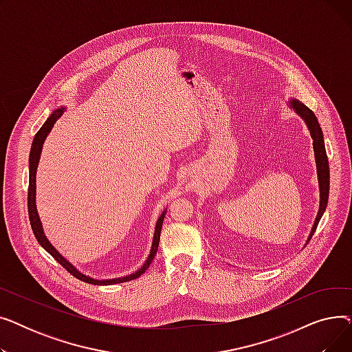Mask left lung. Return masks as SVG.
Instances as JSON below:
<instances>
[{"instance_id": "left-lung-1", "label": "left lung", "mask_w": 352, "mask_h": 352, "mask_svg": "<svg viewBox=\"0 0 352 352\" xmlns=\"http://www.w3.org/2000/svg\"><path fill=\"white\" fill-rule=\"evenodd\" d=\"M288 107L295 111V114H298L304 122L308 126V131L311 134L312 141V148H314V155H316V164H317V175H318V187H320V208L316 217V221H314V226L311 228V232L307 238L305 245L308 244L309 239L312 238L314 232H316L320 219L327 208L328 204V194H329V165H328V158H327V151H325V144H324V135H322V129L318 124V120L316 114L304 105L301 101L291 98L288 101ZM304 245V247H305Z\"/></svg>"}]
</instances>
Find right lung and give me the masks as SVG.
<instances>
[{"mask_svg": "<svg viewBox=\"0 0 352 352\" xmlns=\"http://www.w3.org/2000/svg\"><path fill=\"white\" fill-rule=\"evenodd\" d=\"M65 107H60L57 109L52 111V114L47 118V121L44 122V125L40 128V131L35 134L32 145H31V153H30V186H28V215H30V223H31V228L32 232L36 238V241L40 243V245L50 254L52 255L57 263H60L71 275L76 276V278L88 283V284H94V285H111V284H120V283H125V281H131L138 278L140 275H142L145 272V270L150 267V264L153 263L154 256L157 254L158 250V244H160V234H161V228H162V223H164V217L166 212V208L161 212V215L158 217L157 223H155V230H154V236H153V244H151V250L150 254H148L145 263L141 265L140 270H137L135 272L121 276V278H109V280H97V278H91L89 275H85L82 272H80L76 267H74L68 260L54 248V245L48 241V238L44 234L43 230V224L41 219L38 215V211H36V204H35V191H36V186H35V178H36V168H38V162H40V157H41V151H43V145L45 138L48 137L50 131L52 129L54 124L57 122V120L64 114Z\"/></svg>", "mask_w": 352, "mask_h": 352, "instance_id": "1", "label": "right lung"}]
</instances>
